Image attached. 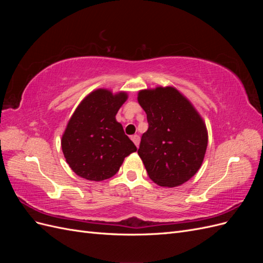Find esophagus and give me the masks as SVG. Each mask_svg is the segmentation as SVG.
<instances>
[{
  "label": "esophagus",
  "instance_id": "esophagus-1",
  "mask_svg": "<svg viewBox=\"0 0 263 263\" xmlns=\"http://www.w3.org/2000/svg\"><path fill=\"white\" fill-rule=\"evenodd\" d=\"M132 140L134 141V144L136 145V147L139 146V141H140V138L138 135H134V136H132Z\"/></svg>",
  "mask_w": 263,
  "mask_h": 263
}]
</instances>
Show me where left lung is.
<instances>
[{"label":"left lung","instance_id":"left-lung-1","mask_svg":"<svg viewBox=\"0 0 263 263\" xmlns=\"http://www.w3.org/2000/svg\"><path fill=\"white\" fill-rule=\"evenodd\" d=\"M137 100L149 124L138 149L149 178L164 187L183 184L203 163L209 141L205 122L174 86L140 90Z\"/></svg>","mask_w":263,"mask_h":263}]
</instances>
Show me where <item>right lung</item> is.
Returning a JSON list of instances; mask_svg holds the SVG:
<instances>
[{"instance_id": "right-lung-1", "label": "right lung", "mask_w": 263, "mask_h": 263, "mask_svg": "<svg viewBox=\"0 0 263 263\" xmlns=\"http://www.w3.org/2000/svg\"><path fill=\"white\" fill-rule=\"evenodd\" d=\"M127 99L124 91L97 89L76 108L62 134L61 148L77 176L90 181L112 178L124 159L137 150L115 117Z\"/></svg>"}]
</instances>
